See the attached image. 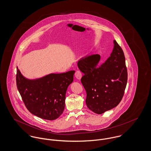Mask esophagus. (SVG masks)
<instances>
[{
  "mask_svg": "<svg viewBox=\"0 0 151 151\" xmlns=\"http://www.w3.org/2000/svg\"><path fill=\"white\" fill-rule=\"evenodd\" d=\"M75 75L76 78L78 80H80V79L82 78V72H81L80 70H77V71L75 72Z\"/></svg>",
  "mask_w": 151,
  "mask_h": 151,
  "instance_id": "1",
  "label": "esophagus"
}]
</instances>
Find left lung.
<instances>
[{"label":"left lung","instance_id":"obj_1","mask_svg":"<svg viewBox=\"0 0 151 151\" xmlns=\"http://www.w3.org/2000/svg\"><path fill=\"white\" fill-rule=\"evenodd\" d=\"M96 56L83 57L78 67L84 74L81 82L87 93L86 103L97 114L111 110L120 103L127 81L123 51L116 40L109 58L100 66Z\"/></svg>","mask_w":151,"mask_h":151}]
</instances>
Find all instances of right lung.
I'll return each instance as SVG.
<instances>
[{
  "label": "right lung",
  "instance_id": "right-lung-1",
  "mask_svg": "<svg viewBox=\"0 0 151 151\" xmlns=\"http://www.w3.org/2000/svg\"><path fill=\"white\" fill-rule=\"evenodd\" d=\"M75 70L63 73H50L42 78L29 79L17 67L18 90L28 110L42 119H57L65 108L68 86L73 81Z\"/></svg>",
  "mask_w": 151,
  "mask_h": 151
}]
</instances>
